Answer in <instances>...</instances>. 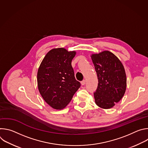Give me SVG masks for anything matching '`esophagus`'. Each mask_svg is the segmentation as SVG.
Returning <instances> with one entry per match:
<instances>
[{
  "label": "esophagus",
  "instance_id": "obj_1",
  "mask_svg": "<svg viewBox=\"0 0 148 148\" xmlns=\"http://www.w3.org/2000/svg\"><path fill=\"white\" fill-rule=\"evenodd\" d=\"M86 81L85 79L82 80V81L81 82V85H82V86H84V85H85V84H86Z\"/></svg>",
  "mask_w": 148,
  "mask_h": 148
}]
</instances>
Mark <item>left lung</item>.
Returning a JSON list of instances; mask_svg holds the SVG:
<instances>
[{"label":"left lung","instance_id":"left-lung-1","mask_svg":"<svg viewBox=\"0 0 148 148\" xmlns=\"http://www.w3.org/2000/svg\"><path fill=\"white\" fill-rule=\"evenodd\" d=\"M91 57L98 79L97 89L94 93L95 103L103 109L111 108L122 99L126 91L123 66L109 51L92 54Z\"/></svg>","mask_w":148,"mask_h":148}]
</instances>
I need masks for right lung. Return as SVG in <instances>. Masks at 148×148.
Wrapping results in <instances>:
<instances>
[{
  "label": "right lung",
  "mask_w": 148,
  "mask_h": 148,
  "mask_svg": "<svg viewBox=\"0 0 148 148\" xmlns=\"http://www.w3.org/2000/svg\"><path fill=\"white\" fill-rule=\"evenodd\" d=\"M75 51L64 48L49 51L41 61L37 72L38 91L44 100L56 110L64 108L81 84L74 77L71 61Z\"/></svg>",
  "instance_id": "right-lung-1"
}]
</instances>
